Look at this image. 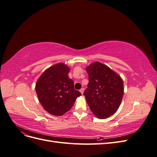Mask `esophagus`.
Segmentation results:
<instances>
[{
    "label": "esophagus",
    "instance_id": "esophagus-1",
    "mask_svg": "<svg viewBox=\"0 0 157 157\" xmlns=\"http://www.w3.org/2000/svg\"><path fill=\"white\" fill-rule=\"evenodd\" d=\"M84 88H81V89L80 90V92L82 94H83V93H84Z\"/></svg>",
    "mask_w": 157,
    "mask_h": 157
}]
</instances>
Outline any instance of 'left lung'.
<instances>
[{"mask_svg": "<svg viewBox=\"0 0 157 157\" xmlns=\"http://www.w3.org/2000/svg\"><path fill=\"white\" fill-rule=\"evenodd\" d=\"M89 83L84 96L94 115L99 119L113 115L119 107L124 94L122 78L98 61L86 68Z\"/></svg>", "mask_w": 157, "mask_h": 157, "instance_id": "1", "label": "left lung"}]
</instances>
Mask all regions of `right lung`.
I'll use <instances>...</instances> for the list:
<instances>
[{
	"label": "right lung",
	"mask_w": 157,
	"mask_h": 157,
	"mask_svg": "<svg viewBox=\"0 0 157 157\" xmlns=\"http://www.w3.org/2000/svg\"><path fill=\"white\" fill-rule=\"evenodd\" d=\"M70 68L59 63L46 69L37 80L35 90L44 110L54 116H61L69 111L81 94L74 88L69 78Z\"/></svg>",
	"instance_id": "add662e5"
}]
</instances>
